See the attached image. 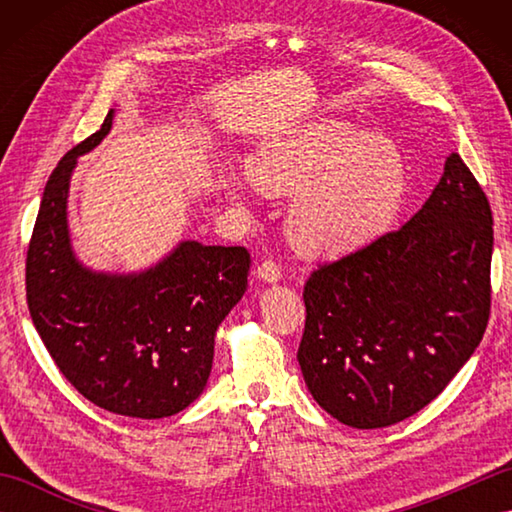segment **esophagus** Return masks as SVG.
<instances>
[{"instance_id":"esophagus-1","label":"esophagus","mask_w":512,"mask_h":512,"mask_svg":"<svg viewBox=\"0 0 512 512\" xmlns=\"http://www.w3.org/2000/svg\"><path fill=\"white\" fill-rule=\"evenodd\" d=\"M257 277L266 281V284H277V281L281 279V266L277 262H273V259H266V262L257 266Z\"/></svg>"}]
</instances>
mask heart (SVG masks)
Instances as JSON below:
<instances>
[{
    "instance_id": "1",
    "label": "heart",
    "mask_w": 512,
    "mask_h": 512,
    "mask_svg": "<svg viewBox=\"0 0 512 512\" xmlns=\"http://www.w3.org/2000/svg\"><path fill=\"white\" fill-rule=\"evenodd\" d=\"M248 180L266 195H297L286 231L299 253L339 257L387 231L407 193V160L394 138L350 123L317 121L268 143L248 160ZM226 195L246 204V184Z\"/></svg>"
}]
</instances>
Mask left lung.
Segmentation results:
<instances>
[{"mask_svg":"<svg viewBox=\"0 0 512 512\" xmlns=\"http://www.w3.org/2000/svg\"><path fill=\"white\" fill-rule=\"evenodd\" d=\"M491 204L451 151L411 220L314 270L297 361L312 398L354 429L405 420L451 383L491 312Z\"/></svg>","mask_w":512,"mask_h":512,"instance_id":"1","label":"left lung"}]
</instances>
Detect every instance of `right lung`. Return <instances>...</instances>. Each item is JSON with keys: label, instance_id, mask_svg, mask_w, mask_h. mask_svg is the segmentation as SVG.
I'll use <instances>...</instances> for the list:
<instances>
[{"label": "right lung", "instance_id": "right-lung-1", "mask_svg": "<svg viewBox=\"0 0 512 512\" xmlns=\"http://www.w3.org/2000/svg\"><path fill=\"white\" fill-rule=\"evenodd\" d=\"M112 121L114 110L52 171L28 246L26 297L43 345L79 394L118 416L156 420L204 391L215 332L244 297L250 255L184 239L140 273L85 266L70 239V178Z\"/></svg>", "mask_w": 512, "mask_h": 512}]
</instances>
